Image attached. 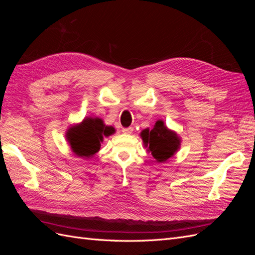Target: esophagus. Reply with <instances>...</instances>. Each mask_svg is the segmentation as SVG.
Returning a JSON list of instances; mask_svg holds the SVG:
<instances>
[{"mask_svg":"<svg viewBox=\"0 0 255 255\" xmlns=\"http://www.w3.org/2000/svg\"><path fill=\"white\" fill-rule=\"evenodd\" d=\"M133 128L132 127H129V128H122V132L125 133V134H130L133 132Z\"/></svg>","mask_w":255,"mask_h":255,"instance_id":"34e87169","label":"esophagus"}]
</instances>
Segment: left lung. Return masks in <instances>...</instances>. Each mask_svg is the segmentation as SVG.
Masks as SVG:
<instances>
[{"mask_svg": "<svg viewBox=\"0 0 255 255\" xmlns=\"http://www.w3.org/2000/svg\"><path fill=\"white\" fill-rule=\"evenodd\" d=\"M144 148L157 163H165L181 148V137L169 128L163 120H157L152 128L140 132Z\"/></svg>", "mask_w": 255, "mask_h": 255, "instance_id": "obj_1", "label": "left lung"}]
</instances>
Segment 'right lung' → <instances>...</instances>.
I'll list each match as a JSON object with an SVG mask.
<instances>
[{"label":"right lung","mask_w":255,"mask_h":255,"mask_svg":"<svg viewBox=\"0 0 255 255\" xmlns=\"http://www.w3.org/2000/svg\"><path fill=\"white\" fill-rule=\"evenodd\" d=\"M116 132L99 117H86L67 129L66 138L72 152L78 157L89 159L100 151L104 137Z\"/></svg>","instance_id":"add662e5"}]
</instances>
